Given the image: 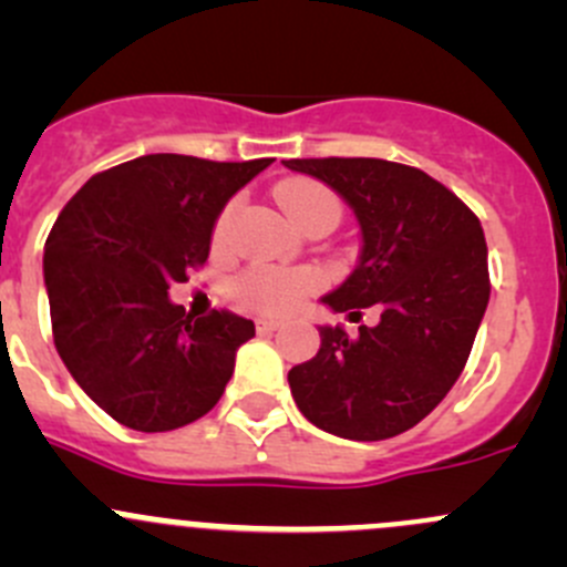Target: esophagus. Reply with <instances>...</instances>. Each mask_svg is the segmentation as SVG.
Wrapping results in <instances>:
<instances>
[{
    "label": "esophagus",
    "mask_w": 567,
    "mask_h": 567,
    "mask_svg": "<svg viewBox=\"0 0 567 567\" xmlns=\"http://www.w3.org/2000/svg\"><path fill=\"white\" fill-rule=\"evenodd\" d=\"M279 329V323L277 320H271V318H260L257 320V331H260V334H274V331Z\"/></svg>",
    "instance_id": "34e87169"
}]
</instances>
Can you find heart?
<instances>
[{"label":"heart","instance_id":"obj_1","mask_svg":"<svg viewBox=\"0 0 567 567\" xmlns=\"http://www.w3.org/2000/svg\"><path fill=\"white\" fill-rule=\"evenodd\" d=\"M279 205L288 210L290 219L299 227L312 225L316 219H337L340 221L342 205L331 188L318 181H305L296 177L279 186ZM236 203L227 205L219 214L214 227V244H225L227 230H230ZM318 285V277L305 268H277V266H251L236 279V296L251 310L260 312H288L299 305L305 293H310Z\"/></svg>","mask_w":567,"mask_h":567}]
</instances>
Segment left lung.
Here are the masks:
<instances>
[{
  "mask_svg": "<svg viewBox=\"0 0 567 567\" xmlns=\"http://www.w3.org/2000/svg\"><path fill=\"white\" fill-rule=\"evenodd\" d=\"M285 167L334 188L357 214L362 251L323 296L375 326L348 337L318 326L320 348L288 373L301 414L351 442H381L425 420L458 381L491 296L480 219L439 181L384 158H290Z\"/></svg>",
  "mask_w": 567,
  "mask_h": 567,
  "instance_id": "8db88e82",
  "label": "left lung"
}]
</instances>
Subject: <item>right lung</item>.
Returning <instances> with one entry per match:
<instances>
[{"label": "right lung", "mask_w": 567, "mask_h": 567, "mask_svg": "<svg viewBox=\"0 0 567 567\" xmlns=\"http://www.w3.org/2000/svg\"><path fill=\"white\" fill-rule=\"evenodd\" d=\"M271 162L151 153L90 177L56 216L43 255L56 353L120 425L175 431L219 403L255 323L194 318L167 290L208 260L227 199Z\"/></svg>", "instance_id": "obj_1"}]
</instances>
